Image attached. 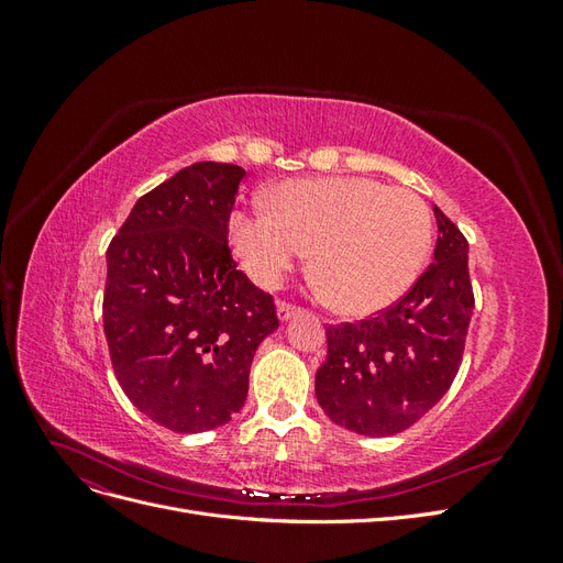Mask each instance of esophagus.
Masks as SVG:
<instances>
[{
  "label": "esophagus",
  "mask_w": 563,
  "mask_h": 563,
  "mask_svg": "<svg viewBox=\"0 0 563 563\" xmlns=\"http://www.w3.org/2000/svg\"><path fill=\"white\" fill-rule=\"evenodd\" d=\"M298 312H300V308H296V305H291V302H279V305H277V314H279L282 321H288V319H291V317L298 314Z\"/></svg>",
  "instance_id": "obj_1"
}]
</instances>
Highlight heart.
I'll return each instance as SVG.
<instances>
[{
	"label": "heart",
	"instance_id": "heart-1",
	"mask_svg": "<svg viewBox=\"0 0 563 563\" xmlns=\"http://www.w3.org/2000/svg\"><path fill=\"white\" fill-rule=\"evenodd\" d=\"M267 209L236 211L230 240L263 286H277L308 249L314 272L347 314H371L413 286L432 246L422 197L371 178H302L277 185Z\"/></svg>",
	"mask_w": 563,
	"mask_h": 563
}]
</instances>
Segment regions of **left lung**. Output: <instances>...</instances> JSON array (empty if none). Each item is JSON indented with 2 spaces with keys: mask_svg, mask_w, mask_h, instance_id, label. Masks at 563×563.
<instances>
[{
  "mask_svg": "<svg viewBox=\"0 0 563 563\" xmlns=\"http://www.w3.org/2000/svg\"><path fill=\"white\" fill-rule=\"evenodd\" d=\"M434 261L395 305L327 329L317 401L335 424L364 437L411 428L446 395L463 362L474 294L467 240L434 207Z\"/></svg>",
  "mask_w": 563,
  "mask_h": 563,
  "instance_id": "1",
  "label": "left lung"
}]
</instances>
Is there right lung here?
<instances>
[{
    "instance_id": "1",
    "label": "right lung",
    "mask_w": 563,
    "mask_h": 563,
    "mask_svg": "<svg viewBox=\"0 0 563 563\" xmlns=\"http://www.w3.org/2000/svg\"><path fill=\"white\" fill-rule=\"evenodd\" d=\"M246 172L197 162L143 195L108 246L103 327L129 401L195 434L240 411L253 354L279 327L275 300L228 246Z\"/></svg>"
}]
</instances>
